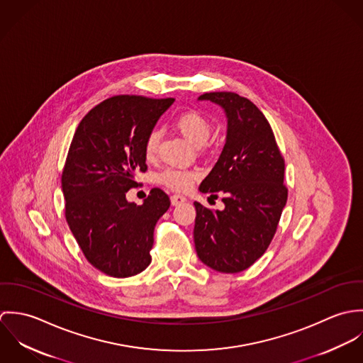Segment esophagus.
Here are the masks:
<instances>
[{"label": "esophagus", "instance_id": "1", "mask_svg": "<svg viewBox=\"0 0 363 363\" xmlns=\"http://www.w3.org/2000/svg\"><path fill=\"white\" fill-rule=\"evenodd\" d=\"M170 201H172V206H180V204H183L184 201H186V197H183V196H180V194H173L172 197H170Z\"/></svg>", "mask_w": 363, "mask_h": 363}]
</instances>
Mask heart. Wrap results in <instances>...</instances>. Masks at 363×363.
I'll list each match as a JSON object with an SVG mask.
<instances>
[{"instance_id": "1", "label": "heart", "mask_w": 363, "mask_h": 363, "mask_svg": "<svg viewBox=\"0 0 363 363\" xmlns=\"http://www.w3.org/2000/svg\"><path fill=\"white\" fill-rule=\"evenodd\" d=\"M176 127L182 133V135L197 148H201L207 144L212 133L211 121L203 113L197 110H189L182 113L176 118ZM159 143H160V133L157 130L150 131L144 143V155L148 160H154L157 156ZM157 179L162 184L173 190L184 191L190 189L191 184L199 179V173L194 170L169 167L163 170Z\"/></svg>"}]
</instances>
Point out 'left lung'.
<instances>
[{
    "label": "left lung",
    "mask_w": 363,
    "mask_h": 363,
    "mask_svg": "<svg viewBox=\"0 0 363 363\" xmlns=\"http://www.w3.org/2000/svg\"><path fill=\"white\" fill-rule=\"evenodd\" d=\"M219 104L228 117L226 144L200 184L223 211L194 203L196 252L215 271L233 274L253 265L268 249L288 200L285 160L259 107L233 92L199 98Z\"/></svg>",
    "instance_id": "left-lung-1"
}]
</instances>
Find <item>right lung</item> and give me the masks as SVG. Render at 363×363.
<instances>
[{"label": "right lung", "mask_w": 363, "mask_h": 363, "mask_svg": "<svg viewBox=\"0 0 363 363\" xmlns=\"http://www.w3.org/2000/svg\"><path fill=\"white\" fill-rule=\"evenodd\" d=\"M173 98L118 95L79 123L61 174L65 219L85 259L106 275L125 278L151 262L154 229L170 207L152 189L143 206L128 203L135 174L147 172L144 143Z\"/></svg>", "instance_id": "obj_1"}]
</instances>
